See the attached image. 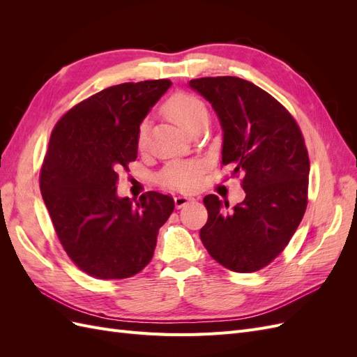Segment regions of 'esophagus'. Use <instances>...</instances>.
Listing matches in <instances>:
<instances>
[{"mask_svg": "<svg viewBox=\"0 0 357 357\" xmlns=\"http://www.w3.org/2000/svg\"><path fill=\"white\" fill-rule=\"evenodd\" d=\"M193 201H195V199H193L192 197H188V195H176L174 197V202H176V207L177 208H183V207H185V205H188V204H190Z\"/></svg>", "mask_w": 357, "mask_h": 357, "instance_id": "obj_1", "label": "esophagus"}]
</instances>
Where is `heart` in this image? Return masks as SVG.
Here are the masks:
<instances>
[{
	"mask_svg": "<svg viewBox=\"0 0 357 357\" xmlns=\"http://www.w3.org/2000/svg\"><path fill=\"white\" fill-rule=\"evenodd\" d=\"M165 114L172 122L188 129L195 123L202 116H207L205 105L197 98L195 95L186 92H177L164 105ZM147 139V123L143 122L138 129V147L143 149ZM201 174V165L195 162H171L162 171L160 181L165 186L176 190H189L197 185Z\"/></svg>",
	"mask_w": 357,
	"mask_h": 357,
	"instance_id": "b5f03b06",
	"label": "heart"
}]
</instances>
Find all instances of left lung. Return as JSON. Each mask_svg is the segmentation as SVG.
I'll list each match as a JSON object with an SVG mask.
<instances>
[{
  "label": "left lung",
  "instance_id": "1",
  "mask_svg": "<svg viewBox=\"0 0 357 357\" xmlns=\"http://www.w3.org/2000/svg\"><path fill=\"white\" fill-rule=\"evenodd\" d=\"M219 117L222 165L243 176L245 198H204L208 220L199 231L210 256L235 273H255L284 250L307 208L310 159L295 119L256 84L231 75L193 79Z\"/></svg>",
  "mask_w": 357,
  "mask_h": 357
}]
</instances>
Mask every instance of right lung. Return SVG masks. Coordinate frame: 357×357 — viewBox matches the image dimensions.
<instances>
[{"label": "right lung", "mask_w": 357, "mask_h": 357, "mask_svg": "<svg viewBox=\"0 0 357 357\" xmlns=\"http://www.w3.org/2000/svg\"><path fill=\"white\" fill-rule=\"evenodd\" d=\"M169 80L122 83L79 102L50 135L40 190L68 257L95 278H128L152 261L174 199L119 198V171L137 159L138 129Z\"/></svg>", "instance_id": "1"}]
</instances>
